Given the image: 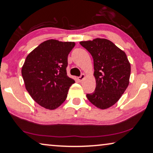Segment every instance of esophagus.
Wrapping results in <instances>:
<instances>
[{"mask_svg":"<svg viewBox=\"0 0 153 153\" xmlns=\"http://www.w3.org/2000/svg\"><path fill=\"white\" fill-rule=\"evenodd\" d=\"M85 74H81V76H79V77H78V80H79V81H80V82H81V81H83V79H84V78H85Z\"/></svg>","mask_w":153,"mask_h":153,"instance_id":"1","label":"esophagus"}]
</instances>
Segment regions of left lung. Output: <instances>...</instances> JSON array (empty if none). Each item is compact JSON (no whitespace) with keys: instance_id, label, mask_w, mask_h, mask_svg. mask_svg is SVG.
Segmentation results:
<instances>
[{"instance_id":"obj_1","label":"left lung","mask_w":153,"mask_h":153,"mask_svg":"<svg viewBox=\"0 0 153 153\" xmlns=\"http://www.w3.org/2000/svg\"><path fill=\"white\" fill-rule=\"evenodd\" d=\"M91 54L94 62L96 88L87 94L88 100L101 109L111 107L118 101L128 86L131 67L126 54L106 39L80 42Z\"/></svg>"}]
</instances>
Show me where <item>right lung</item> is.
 <instances>
[{
    "label": "right lung",
    "mask_w": 153,
    "mask_h": 153,
    "mask_svg": "<svg viewBox=\"0 0 153 153\" xmlns=\"http://www.w3.org/2000/svg\"><path fill=\"white\" fill-rule=\"evenodd\" d=\"M74 42L49 39L28 54L22 69L25 86L41 106L53 110L66 100L74 83L67 75L68 56Z\"/></svg>",
    "instance_id": "add662e5"
}]
</instances>
